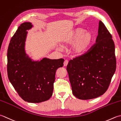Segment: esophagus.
I'll list each match as a JSON object with an SVG mask.
<instances>
[{"instance_id":"1","label":"esophagus","mask_w":121,"mask_h":121,"mask_svg":"<svg viewBox=\"0 0 121 121\" xmlns=\"http://www.w3.org/2000/svg\"><path fill=\"white\" fill-rule=\"evenodd\" d=\"M68 64V61L67 60H65L64 61V66H67V65Z\"/></svg>"}]
</instances>
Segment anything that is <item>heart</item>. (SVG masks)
I'll return each mask as SVG.
<instances>
[{
    "label": "heart",
    "instance_id": "heart-1",
    "mask_svg": "<svg viewBox=\"0 0 121 121\" xmlns=\"http://www.w3.org/2000/svg\"><path fill=\"white\" fill-rule=\"evenodd\" d=\"M94 36L90 31L78 28L68 34L63 42L65 46L73 45L71 52L73 56H79L85 54L91 45Z\"/></svg>",
    "mask_w": 121,
    "mask_h": 121
}]
</instances>
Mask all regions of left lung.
Masks as SVG:
<instances>
[{"instance_id":"left-lung-1","label":"left lung","mask_w":121,"mask_h":121,"mask_svg":"<svg viewBox=\"0 0 121 121\" xmlns=\"http://www.w3.org/2000/svg\"><path fill=\"white\" fill-rule=\"evenodd\" d=\"M95 42L83 55L70 60L66 68L73 93L79 99H92L104 94L115 71V45L101 21Z\"/></svg>"}]
</instances>
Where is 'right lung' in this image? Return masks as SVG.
<instances>
[{
	"label": "right lung",
	"instance_id": "right-lung-1",
	"mask_svg": "<svg viewBox=\"0 0 121 121\" xmlns=\"http://www.w3.org/2000/svg\"><path fill=\"white\" fill-rule=\"evenodd\" d=\"M32 26L30 22L22 23L12 37L7 51V73L9 81L23 100L40 103L52 95L56 71L63 67L64 60L44 58L32 61L26 55V30Z\"/></svg>",
	"mask_w": 121,
	"mask_h": 121
}]
</instances>
